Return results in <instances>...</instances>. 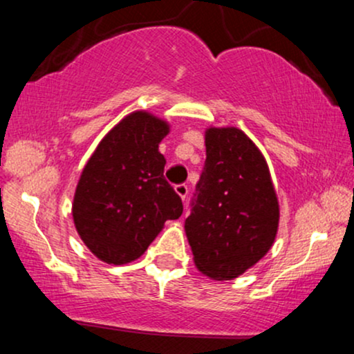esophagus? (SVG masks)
<instances>
[{
  "label": "esophagus",
  "mask_w": 354,
  "mask_h": 354,
  "mask_svg": "<svg viewBox=\"0 0 354 354\" xmlns=\"http://www.w3.org/2000/svg\"><path fill=\"white\" fill-rule=\"evenodd\" d=\"M174 191H176V193L180 194L181 200L185 201L186 196H188V185H185V183H181V185H176V186H174Z\"/></svg>",
  "instance_id": "esophagus-1"
}]
</instances>
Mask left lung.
<instances>
[{
    "mask_svg": "<svg viewBox=\"0 0 354 354\" xmlns=\"http://www.w3.org/2000/svg\"><path fill=\"white\" fill-rule=\"evenodd\" d=\"M189 206L186 236L198 270L209 278H236L273 245L279 208L270 169L236 128L206 131V160Z\"/></svg>",
    "mask_w": 354,
    "mask_h": 354,
    "instance_id": "left-lung-1",
    "label": "left lung"
}]
</instances>
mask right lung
I'll return each mask as SVG.
<instances>
[{"label": "right lung", "mask_w": 354, "mask_h": 354, "mask_svg": "<svg viewBox=\"0 0 354 354\" xmlns=\"http://www.w3.org/2000/svg\"><path fill=\"white\" fill-rule=\"evenodd\" d=\"M168 124L145 111L118 123L89 158L73 203L81 239L100 259L124 265L140 258L165 221L183 213L181 198L165 180L158 145Z\"/></svg>", "instance_id": "1"}]
</instances>
